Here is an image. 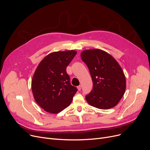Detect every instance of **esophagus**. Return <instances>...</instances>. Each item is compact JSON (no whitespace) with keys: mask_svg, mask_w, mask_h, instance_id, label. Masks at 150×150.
I'll list each match as a JSON object with an SVG mask.
<instances>
[{"mask_svg":"<svg viewBox=\"0 0 150 150\" xmlns=\"http://www.w3.org/2000/svg\"><path fill=\"white\" fill-rule=\"evenodd\" d=\"M77 88H78V91H81V85L78 86V87H77Z\"/></svg>","mask_w":150,"mask_h":150,"instance_id":"1","label":"esophagus"}]
</instances>
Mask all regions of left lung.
<instances>
[{"mask_svg":"<svg viewBox=\"0 0 150 150\" xmlns=\"http://www.w3.org/2000/svg\"><path fill=\"white\" fill-rule=\"evenodd\" d=\"M81 59L87 65L93 81V89L86 96L88 103L101 109L116 106L126 89V78L117 61L100 49L86 50Z\"/></svg>","mask_w":150,"mask_h":150,"instance_id":"8db88e82","label":"left lung"}]
</instances>
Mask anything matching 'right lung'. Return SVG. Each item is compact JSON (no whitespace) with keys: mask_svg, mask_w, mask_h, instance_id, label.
Instances as JSON below:
<instances>
[{"mask_svg":"<svg viewBox=\"0 0 150 150\" xmlns=\"http://www.w3.org/2000/svg\"><path fill=\"white\" fill-rule=\"evenodd\" d=\"M76 54L73 50L52 52L38 66L31 89L36 102L46 112L57 114L72 101L77 88L70 84L66 67Z\"/></svg>","mask_w":150,"mask_h":150,"instance_id":"1","label":"right lung"}]
</instances>
